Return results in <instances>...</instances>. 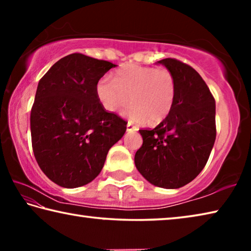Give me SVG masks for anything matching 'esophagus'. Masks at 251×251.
<instances>
[{"instance_id": "esophagus-1", "label": "esophagus", "mask_w": 251, "mask_h": 251, "mask_svg": "<svg viewBox=\"0 0 251 251\" xmlns=\"http://www.w3.org/2000/svg\"><path fill=\"white\" fill-rule=\"evenodd\" d=\"M126 129H127V131H130V130H136L137 128H136V126L131 124L130 122H128V123H127V125H126Z\"/></svg>"}]
</instances>
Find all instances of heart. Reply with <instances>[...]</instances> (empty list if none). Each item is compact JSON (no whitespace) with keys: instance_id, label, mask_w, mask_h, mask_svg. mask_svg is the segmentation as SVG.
<instances>
[{"instance_id":"b5f03b06","label":"heart","mask_w":251,"mask_h":251,"mask_svg":"<svg viewBox=\"0 0 251 251\" xmlns=\"http://www.w3.org/2000/svg\"><path fill=\"white\" fill-rule=\"evenodd\" d=\"M96 96L104 109L117 113L130 101L124 114L131 122L157 125L171 114L176 97V80L167 69L127 64L117 69L112 82L100 79Z\"/></svg>"}]
</instances>
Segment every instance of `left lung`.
<instances>
[{
  "mask_svg": "<svg viewBox=\"0 0 251 251\" xmlns=\"http://www.w3.org/2000/svg\"><path fill=\"white\" fill-rule=\"evenodd\" d=\"M158 63L176 80V97L166 120L154 129H139L143 145L135 154L138 172L161 188H179L198 176L216 139V105L205 80L176 58Z\"/></svg>",
  "mask_w": 251,
  "mask_h": 251,
  "instance_id": "8db88e82",
  "label": "left lung"
}]
</instances>
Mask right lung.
<instances>
[{
  "label": "right lung",
  "instance_id": "1",
  "mask_svg": "<svg viewBox=\"0 0 251 251\" xmlns=\"http://www.w3.org/2000/svg\"><path fill=\"white\" fill-rule=\"evenodd\" d=\"M116 65L80 53L57 61L40 79L31 109L32 147L46 176L58 186L91 182L127 123L104 109L96 85Z\"/></svg>",
  "mask_w": 251,
  "mask_h": 251
}]
</instances>
